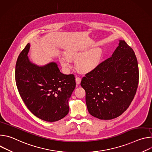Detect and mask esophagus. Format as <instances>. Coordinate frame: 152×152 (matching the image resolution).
Here are the masks:
<instances>
[{"instance_id":"obj_1","label":"esophagus","mask_w":152,"mask_h":152,"mask_svg":"<svg viewBox=\"0 0 152 152\" xmlns=\"http://www.w3.org/2000/svg\"><path fill=\"white\" fill-rule=\"evenodd\" d=\"M80 82H81V79L80 77H76V84L77 85H79L80 83Z\"/></svg>"}]
</instances>
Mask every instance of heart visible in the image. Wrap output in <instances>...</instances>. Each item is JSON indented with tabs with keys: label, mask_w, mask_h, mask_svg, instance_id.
<instances>
[{
	"label": "heart",
	"mask_w": 152,
	"mask_h": 152,
	"mask_svg": "<svg viewBox=\"0 0 152 152\" xmlns=\"http://www.w3.org/2000/svg\"><path fill=\"white\" fill-rule=\"evenodd\" d=\"M103 51L100 48H94L85 52L83 50L70 49L66 53V55L59 57V61L62 66L67 70L72 67L71 59H76L77 69L84 73L90 72L96 69L101 62Z\"/></svg>",
	"instance_id": "obj_1"
}]
</instances>
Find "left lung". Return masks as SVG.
I'll list each match as a JSON object with an SVG mask.
<instances>
[{
	"label": "left lung",
	"mask_w": 152,
	"mask_h": 152,
	"mask_svg": "<svg viewBox=\"0 0 152 152\" xmlns=\"http://www.w3.org/2000/svg\"><path fill=\"white\" fill-rule=\"evenodd\" d=\"M138 80L135 54L120 39L111 57L82 79L80 85L86 93L89 113L100 120H111L121 115L134 98Z\"/></svg>",
	"instance_id": "obj_1"
}]
</instances>
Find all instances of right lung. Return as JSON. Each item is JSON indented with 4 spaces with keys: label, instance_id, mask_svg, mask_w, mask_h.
<instances>
[{
    "label": "right lung",
    "instance_id": "1",
    "mask_svg": "<svg viewBox=\"0 0 152 152\" xmlns=\"http://www.w3.org/2000/svg\"><path fill=\"white\" fill-rule=\"evenodd\" d=\"M30 43L20 53L15 65V82L28 110L49 122L58 121L69 112V100L76 86L73 75L62 73L55 62L39 66L28 55Z\"/></svg>",
    "mask_w": 152,
    "mask_h": 152
}]
</instances>
